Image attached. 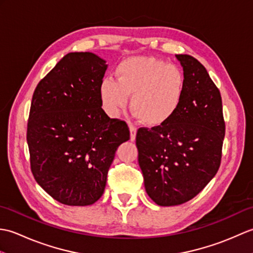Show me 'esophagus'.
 Segmentation results:
<instances>
[{
	"label": "esophagus",
	"mask_w": 253,
	"mask_h": 253,
	"mask_svg": "<svg viewBox=\"0 0 253 253\" xmlns=\"http://www.w3.org/2000/svg\"><path fill=\"white\" fill-rule=\"evenodd\" d=\"M129 129H130V140H135L136 139V133H137V128L133 126V125H130L129 126Z\"/></svg>",
	"instance_id": "esophagus-1"
}]
</instances>
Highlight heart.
Returning a JSON list of instances; mask_svg holds the SVG:
<instances>
[{"instance_id": "heart-1", "label": "heart", "mask_w": 253, "mask_h": 253, "mask_svg": "<svg viewBox=\"0 0 253 253\" xmlns=\"http://www.w3.org/2000/svg\"><path fill=\"white\" fill-rule=\"evenodd\" d=\"M115 76L100 84V98L110 116H118L129 95L131 110L149 126L163 125L178 111L185 77L176 65L155 57H129L118 64Z\"/></svg>"}]
</instances>
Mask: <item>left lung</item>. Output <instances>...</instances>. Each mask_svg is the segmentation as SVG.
Masks as SVG:
<instances>
[{
	"mask_svg": "<svg viewBox=\"0 0 253 253\" xmlns=\"http://www.w3.org/2000/svg\"><path fill=\"white\" fill-rule=\"evenodd\" d=\"M185 77L176 114L163 125L139 128L138 161L149 197L162 207L195 198L219 169L225 137L222 96L197 58L177 54Z\"/></svg>",
	"mask_w": 253,
	"mask_h": 253,
	"instance_id": "obj_1",
	"label": "left lung"
}]
</instances>
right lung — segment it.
I'll use <instances>...</instances> for the list:
<instances>
[{"label":"right lung","mask_w":253,"mask_h":253,"mask_svg":"<svg viewBox=\"0 0 253 253\" xmlns=\"http://www.w3.org/2000/svg\"><path fill=\"white\" fill-rule=\"evenodd\" d=\"M106 67L92 53H68L32 95L27 124L31 173L66 206L99 200L118 146L130 138L126 122L110 118L101 107Z\"/></svg>","instance_id":"obj_1"}]
</instances>
